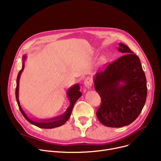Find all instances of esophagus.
<instances>
[{
	"label": "esophagus",
	"instance_id": "esophagus-1",
	"mask_svg": "<svg viewBox=\"0 0 161 161\" xmlns=\"http://www.w3.org/2000/svg\"><path fill=\"white\" fill-rule=\"evenodd\" d=\"M84 84L85 87L90 88L92 85V80L90 78H86L84 81Z\"/></svg>",
	"mask_w": 161,
	"mask_h": 161
}]
</instances>
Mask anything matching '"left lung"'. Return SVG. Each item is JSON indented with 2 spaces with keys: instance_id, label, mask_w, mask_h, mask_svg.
<instances>
[{
  "instance_id": "obj_1",
  "label": "left lung",
  "mask_w": 161,
  "mask_h": 161,
  "mask_svg": "<svg viewBox=\"0 0 161 161\" xmlns=\"http://www.w3.org/2000/svg\"><path fill=\"white\" fill-rule=\"evenodd\" d=\"M118 50L125 54L108 64L103 71L96 73L93 78L95 90L101 98L97 117L109 127L133 123L147 97L146 78L138 56L121 43Z\"/></svg>"
}]
</instances>
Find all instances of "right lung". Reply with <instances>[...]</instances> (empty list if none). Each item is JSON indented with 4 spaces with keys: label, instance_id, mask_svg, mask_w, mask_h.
Masks as SVG:
<instances>
[{
    "label": "right lung",
    "instance_id": "add662e5",
    "mask_svg": "<svg viewBox=\"0 0 161 161\" xmlns=\"http://www.w3.org/2000/svg\"><path fill=\"white\" fill-rule=\"evenodd\" d=\"M26 56L25 55L23 56V66H22V69L21 71L19 72L17 77V86H16V89H15V97H16V100L18 104L19 108V110L22 113L23 116L25 117V118L31 124L36 125L37 127H38L42 129H53L55 127H60L62 125H64L65 123L68 120L71 114V111L73 109V107L75 105V102H76L82 96V93L79 91L80 90V86L79 84H76L73 85V86L70 87L68 92H67V97L69 100L70 102V105L69 107L66 110V111L62 115L58 116L57 117H54V118H51L49 119H32L28 117L26 114L25 112L23 111L22 109L21 105H20V103L19 101V79L21 74L23 72L24 68H25V60H26Z\"/></svg>",
    "mask_w": 161,
    "mask_h": 161
}]
</instances>
